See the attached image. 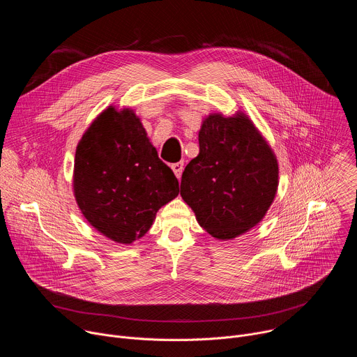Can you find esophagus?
I'll return each instance as SVG.
<instances>
[{
    "label": "esophagus",
    "instance_id": "obj_1",
    "mask_svg": "<svg viewBox=\"0 0 357 357\" xmlns=\"http://www.w3.org/2000/svg\"><path fill=\"white\" fill-rule=\"evenodd\" d=\"M172 171L175 172L176 178H178V179H181V175H182V171H183V162L172 164Z\"/></svg>",
    "mask_w": 357,
    "mask_h": 357
}]
</instances>
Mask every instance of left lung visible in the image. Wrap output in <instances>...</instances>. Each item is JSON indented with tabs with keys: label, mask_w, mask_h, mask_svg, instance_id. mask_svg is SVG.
<instances>
[{
	"label": "left lung",
	"mask_w": 357,
	"mask_h": 357,
	"mask_svg": "<svg viewBox=\"0 0 357 357\" xmlns=\"http://www.w3.org/2000/svg\"><path fill=\"white\" fill-rule=\"evenodd\" d=\"M277 188V158L244 113L203 120L199 155L181 181V196L203 229L219 240L248 231L266 216Z\"/></svg>",
	"instance_id": "left-lung-1"
}]
</instances>
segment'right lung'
<instances>
[{
	"mask_svg": "<svg viewBox=\"0 0 357 357\" xmlns=\"http://www.w3.org/2000/svg\"><path fill=\"white\" fill-rule=\"evenodd\" d=\"M73 192L86 220L121 244L142 237L157 212L179 193L131 109L100 113L76 148Z\"/></svg>",
	"mask_w": 357,
	"mask_h": 357,
	"instance_id": "add662e5",
	"label": "right lung"
}]
</instances>
